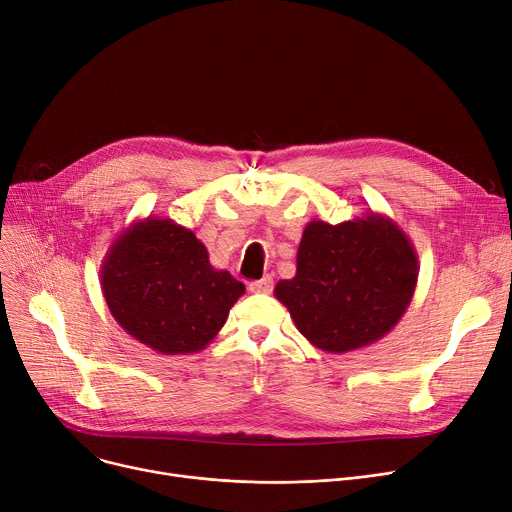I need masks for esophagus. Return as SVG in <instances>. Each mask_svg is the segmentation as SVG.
<instances>
[{
  "label": "esophagus",
  "mask_w": 512,
  "mask_h": 512,
  "mask_svg": "<svg viewBox=\"0 0 512 512\" xmlns=\"http://www.w3.org/2000/svg\"><path fill=\"white\" fill-rule=\"evenodd\" d=\"M272 288H274V280L270 276H265V278L249 284V290L251 292H259V294H270Z\"/></svg>",
  "instance_id": "obj_1"
}]
</instances>
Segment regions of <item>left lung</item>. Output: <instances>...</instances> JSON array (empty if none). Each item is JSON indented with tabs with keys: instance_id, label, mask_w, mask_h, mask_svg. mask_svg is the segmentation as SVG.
Instances as JSON below:
<instances>
[{
	"instance_id": "8db88e82",
	"label": "left lung",
	"mask_w": 512,
	"mask_h": 512,
	"mask_svg": "<svg viewBox=\"0 0 512 512\" xmlns=\"http://www.w3.org/2000/svg\"><path fill=\"white\" fill-rule=\"evenodd\" d=\"M419 276L417 251L384 213L342 224L311 220L297 274L280 280L276 299L319 351L342 355L384 338L409 309Z\"/></svg>"
}]
</instances>
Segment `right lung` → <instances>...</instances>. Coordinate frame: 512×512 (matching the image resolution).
<instances>
[{"instance_id": "add662e5", "label": "right lung", "mask_w": 512, "mask_h": 512, "mask_svg": "<svg viewBox=\"0 0 512 512\" xmlns=\"http://www.w3.org/2000/svg\"><path fill=\"white\" fill-rule=\"evenodd\" d=\"M99 282L118 326L161 355L203 351L245 294V284L209 263L193 230L155 215L116 236Z\"/></svg>"}]
</instances>
